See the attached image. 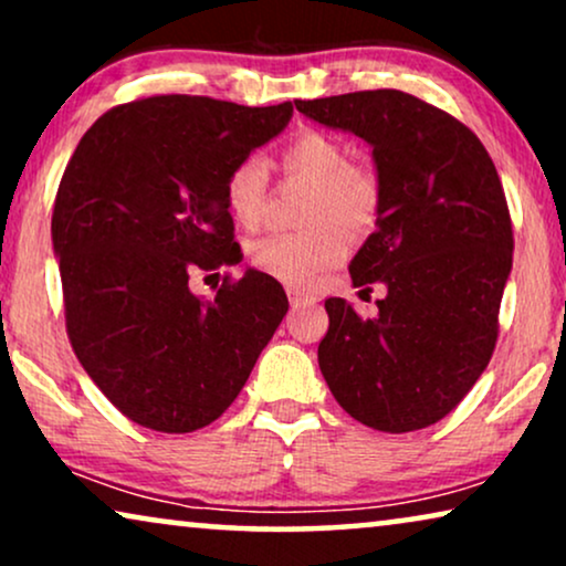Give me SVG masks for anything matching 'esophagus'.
Instances as JSON below:
<instances>
[{
	"label": "esophagus",
	"instance_id": "34e87169",
	"mask_svg": "<svg viewBox=\"0 0 566 566\" xmlns=\"http://www.w3.org/2000/svg\"><path fill=\"white\" fill-rule=\"evenodd\" d=\"M289 298H291L293 308H306V306L316 304L314 296H304V293H298V291H289Z\"/></svg>",
	"mask_w": 566,
	"mask_h": 566
}]
</instances>
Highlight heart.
<instances>
[{
    "label": "heart",
    "instance_id": "b5f03b06",
    "mask_svg": "<svg viewBox=\"0 0 566 566\" xmlns=\"http://www.w3.org/2000/svg\"><path fill=\"white\" fill-rule=\"evenodd\" d=\"M285 175L314 185L306 223L316 227L298 234H273L252 247L260 273L293 291H314L347 254V234L374 229L381 208V190L368 169L355 167L345 144L319 130L293 138L281 151ZM223 200L242 229H258L268 211V172L258 159H244L223 182Z\"/></svg>",
    "mask_w": 566,
    "mask_h": 566
}]
</instances>
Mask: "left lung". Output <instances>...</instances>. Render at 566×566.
<instances>
[{
	"label": "left lung",
	"instance_id": "left-lung-1",
	"mask_svg": "<svg viewBox=\"0 0 566 566\" xmlns=\"http://www.w3.org/2000/svg\"><path fill=\"white\" fill-rule=\"evenodd\" d=\"M324 128L370 146L381 208L350 260L355 289L381 283L374 319L327 298L319 368L355 420L412 432L443 420L482 376L513 268L497 169L471 130L399 90L296 99Z\"/></svg>",
	"mask_w": 566,
	"mask_h": 566
}]
</instances>
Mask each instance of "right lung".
I'll list each match as a JSON object with an SVG mask.
<instances>
[{
  "label": "right lung",
  "mask_w": 566,
  "mask_h": 566,
  "mask_svg": "<svg viewBox=\"0 0 566 566\" xmlns=\"http://www.w3.org/2000/svg\"><path fill=\"white\" fill-rule=\"evenodd\" d=\"M291 115V103L159 95L113 107L76 144L51 219L66 329L128 420L157 432L219 420L289 312L254 268L216 298L190 277L242 260L223 182Z\"/></svg>",
  "instance_id": "obj_1"
}]
</instances>
